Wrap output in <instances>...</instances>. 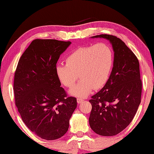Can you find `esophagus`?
Masks as SVG:
<instances>
[{"instance_id": "esophagus-1", "label": "esophagus", "mask_w": 154, "mask_h": 154, "mask_svg": "<svg viewBox=\"0 0 154 154\" xmlns=\"http://www.w3.org/2000/svg\"><path fill=\"white\" fill-rule=\"evenodd\" d=\"M77 102L78 104H81V103L83 102V100L82 98H77Z\"/></svg>"}]
</instances>
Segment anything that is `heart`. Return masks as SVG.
I'll return each mask as SVG.
<instances>
[{
    "mask_svg": "<svg viewBox=\"0 0 154 154\" xmlns=\"http://www.w3.org/2000/svg\"><path fill=\"white\" fill-rule=\"evenodd\" d=\"M66 64L56 66L58 80L66 88H72L78 79L80 82L70 90L72 96L84 97L93 89L104 87L110 77L114 63L111 48L104 43L79 47L66 57Z\"/></svg>",
    "mask_w": 154,
    "mask_h": 154,
    "instance_id": "1",
    "label": "heart"
}]
</instances>
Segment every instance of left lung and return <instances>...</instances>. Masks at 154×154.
Returning <instances> with one entry per match:
<instances>
[{"mask_svg": "<svg viewBox=\"0 0 154 154\" xmlns=\"http://www.w3.org/2000/svg\"><path fill=\"white\" fill-rule=\"evenodd\" d=\"M92 38L107 39L114 52L113 68L107 83L91 96L89 125L102 136L116 135L131 123L141 103L142 82L135 54L116 36L101 34Z\"/></svg>", "mask_w": 154, "mask_h": 154, "instance_id": "1", "label": "left lung"}]
</instances>
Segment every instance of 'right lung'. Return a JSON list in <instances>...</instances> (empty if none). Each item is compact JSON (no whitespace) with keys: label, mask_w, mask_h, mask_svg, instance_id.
Returning a JSON list of instances; mask_svg holds the SVG:
<instances>
[{"label":"right lung","mask_w":154,"mask_h":154,"mask_svg":"<svg viewBox=\"0 0 154 154\" xmlns=\"http://www.w3.org/2000/svg\"><path fill=\"white\" fill-rule=\"evenodd\" d=\"M71 42L35 39L21 55L14 75L15 102L22 121L36 135L55 140L68 131L77 107L56 74L60 55Z\"/></svg>","instance_id":"obj_1"}]
</instances>
